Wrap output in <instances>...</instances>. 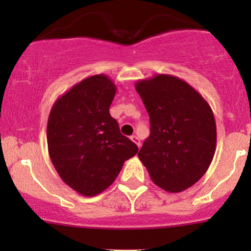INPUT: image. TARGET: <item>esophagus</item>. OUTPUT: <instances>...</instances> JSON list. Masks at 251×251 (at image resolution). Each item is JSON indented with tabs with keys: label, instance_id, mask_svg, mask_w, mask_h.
<instances>
[{
	"label": "esophagus",
	"instance_id": "1",
	"mask_svg": "<svg viewBox=\"0 0 251 251\" xmlns=\"http://www.w3.org/2000/svg\"><path fill=\"white\" fill-rule=\"evenodd\" d=\"M131 140L135 144V145L138 146V148H139V146H140V140H139V138L137 137V135H131Z\"/></svg>",
	"mask_w": 251,
	"mask_h": 251
}]
</instances>
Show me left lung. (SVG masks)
Returning <instances> with one entry per match:
<instances>
[{"label":"left lung","instance_id":"8db88e82","mask_svg":"<svg viewBox=\"0 0 251 251\" xmlns=\"http://www.w3.org/2000/svg\"><path fill=\"white\" fill-rule=\"evenodd\" d=\"M135 89L150 116L151 133L138 157L157 186L180 192L197 183L216 151V122L206 100L179 77L157 74Z\"/></svg>","mask_w":251,"mask_h":251}]
</instances>
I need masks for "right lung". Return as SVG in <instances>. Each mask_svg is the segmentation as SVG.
<instances>
[{
	"instance_id": "obj_1",
	"label": "right lung",
	"mask_w": 251,
	"mask_h": 251,
	"mask_svg": "<svg viewBox=\"0 0 251 251\" xmlns=\"http://www.w3.org/2000/svg\"><path fill=\"white\" fill-rule=\"evenodd\" d=\"M116 92L105 74L88 76L57 98L48 117L51 163L70 188L87 197L107 189L138 152L109 114Z\"/></svg>"
}]
</instances>
